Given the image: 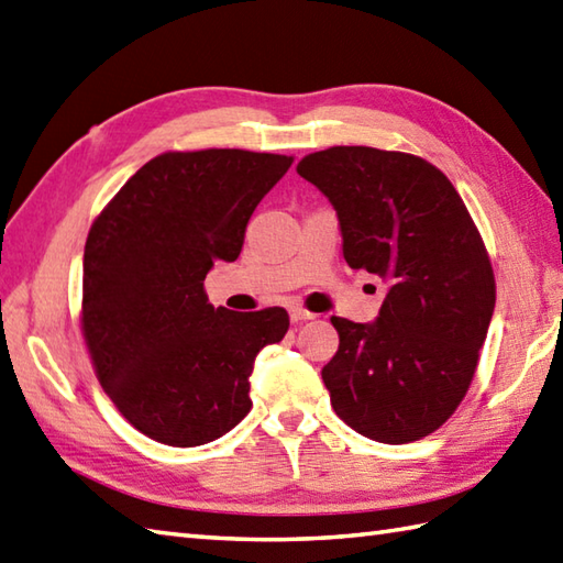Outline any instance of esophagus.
I'll use <instances>...</instances> for the list:
<instances>
[{"mask_svg":"<svg viewBox=\"0 0 563 563\" xmlns=\"http://www.w3.org/2000/svg\"><path fill=\"white\" fill-rule=\"evenodd\" d=\"M290 319L295 321H307V319H314V314L312 312H307V309H302V307H290Z\"/></svg>","mask_w":563,"mask_h":563,"instance_id":"obj_1","label":"esophagus"}]
</instances>
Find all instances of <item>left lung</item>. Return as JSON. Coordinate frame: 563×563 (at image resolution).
Segmentation results:
<instances>
[{"label": "left lung", "instance_id": "8db88e82", "mask_svg": "<svg viewBox=\"0 0 563 563\" xmlns=\"http://www.w3.org/2000/svg\"><path fill=\"white\" fill-rule=\"evenodd\" d=\"M297 174L336 210L349 266L389 283L373 324L331 317L341 341L321 379L333 411L369 440H421L464 399L492 324L482 234L450 178L413 154L329 147Z\"/></svg>", "mask_w": 563, "mask_h": 563}]
</instances>
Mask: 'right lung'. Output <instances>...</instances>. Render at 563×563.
<instances>
[{"label":"right lung","mask_w":563,"mask_h":563,"mask_svg":"<svg viewBox=\"0 0 563 563\" xmlns=\"http://www.w3.org/2000/svg\"><path fill=\"white\" fill-rule=\"evenodd\" d=\"M292 157L246 150L164 152L128 178L84 246L81 331L115 409L172 448L222 438L251 409L263 345L283 341V307L208 302L214 261H236L246 222Z\"/></svg>","instance_id":"obj_1"}]
</instances>
